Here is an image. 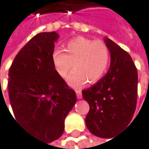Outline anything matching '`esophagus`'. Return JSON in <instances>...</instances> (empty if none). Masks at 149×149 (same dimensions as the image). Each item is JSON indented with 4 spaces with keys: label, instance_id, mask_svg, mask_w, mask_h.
I'll return each mask as SVG.
<instances>
[{
    "label": "esophagus",
    "instance_id": "esophagus-1",
    "mask_svg": "<svg viewBox=\"0 0 149 149\" xmlns=\"http://www.w3.org/2000/svg\"><path fill=\"white\" fill-rule=\"evenodd\" d=\"M75 93H76L77 98H78V99H82V97H83V95H82V91H80V90H76Z\"/></svg>",
    "mask_w": 149,
    "mask_h": 149
}]
</instances>
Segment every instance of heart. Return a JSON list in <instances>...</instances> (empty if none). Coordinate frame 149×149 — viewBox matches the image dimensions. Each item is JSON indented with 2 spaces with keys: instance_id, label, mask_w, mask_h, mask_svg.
Returning a JSON list of instances; mask_svg holds the SVG:
<instances>
[{
  "instance_id": "b5f03b06",
  "label": "heart",
  "mask_w": 149,
  "mask_h": 149,
  "mask_svg": "<svg viewBox=\"0 0 149 149\" xmlns=\"http://www.w3.org/2000/svg\"><path fill=\"white\" fill-rule=\"evenodd\" d=\"M111 61L110 49L103 41L78 37L68 41L62 50H55L52 62L56 73L65 78L74 69L75 71L68 78L72 86L79 87L87 82L95 84L102 78Z\"/></svg>"
}]
</instances>
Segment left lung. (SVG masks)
Listing matches in <instances>:
<instances>
[{
    "label": "left lung",
    "mask_w": 149,
    "mask_h": 149,
    "mask_svg": "<svg viewBox=\"0 0 149 149\" xmlns=\"http://www.w3.org/2000/svg\"><path fill=\"white\" fill-rule=\"evenodd\" d=\"M111 52V66L99 82L84 90L89 103L85 124L97 137L111 139L130 124L137 106L138 72L127 51L108 38L104 39Z\"/></svg>",
    "instance_id": "1"
}]
</instances>
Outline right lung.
I'll return each instance as SVG.
<instances>
[{"instance_id":"obj_1","label":"right lung","mask_w":149,"mask_h":149,"mask_svg":"<svg viewBox=\"0 0 149 149\" xmlns=\"http://www.w3.org/2000/svg\"><path fill=\"white\" fill-rule=\"evenodd\" d=\"M57 38L54 31L37 34L19 50L9 71L13 119L47 143L62 136L65 119L76 102L75 92L56 73L52 62Z\"/></svg>"}]
</instances>
